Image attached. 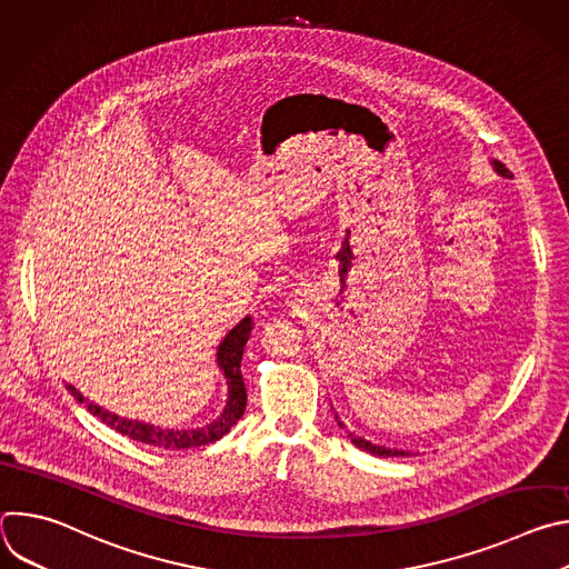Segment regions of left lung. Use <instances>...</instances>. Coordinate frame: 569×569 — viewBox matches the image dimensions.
Returning <instances> with one entry per match:
<instances>
[{
	"label": "left lung",
	"instance_id": "8db88e82",
	"mask_svg": "<svg viewBox=\"0 0 569 569\" xmlns=\"http://www.w3.org/2000/svg\"><path fill=\"white\" fill-rule=\"evenodd\" d=\"M496 171L500 173V176H505V178H509L511 173H509V169L502 164V161H496ZM342 426V423H340ZM351 437V441L358 446V448H362V450H367V452H371V455H378V457H408V452L405 450H391V448H385V446H376V443H369V441H365L362 437H353V435H349Z\"/></svg>",
	"mask_w": 569,
	"mask_h": 569
}]
</instances>
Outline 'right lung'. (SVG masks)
<instances>
[{
	"label": "right lung",
	"mask_w": 569,
	"mask_h": 569,
	"mask_svg": "<svg viewBox=\"0 0 569 569\" xmlns=\"http://www.w3.org/2000/svg\"><path fill=\"white\" fill-rule=\"evenodd\" d=\"M252 317L242 319L238 327H233L229 331V336L222 340L220 349H218V365L224 371L227 385H229V398H227V408L220 415L218 421H213L207 428H198V430H161L141 421H130V419H121L99 405L90 402L83 393L76 391L71 385L69 391L73 393V398L78 402H83L86 408L101 419L106 426H110L112 430L121 432L123 437H130L134 441H141L146 446H154V448H173V450H184V448H200L207 443L218 441L220 437H224L231 426L246 415V405H248V391H246V382H242V373H240V360H242V349H246V342L252 333Z\"/></svg>",
	"instance_id": "right-lung-1"
}]
</instances>
